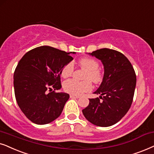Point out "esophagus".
<instances>
[{"label":"esophagus","mask_w":154,"mask_h":154,"mask_svg":"<svg viewBox=\"0 0 154 154\" xmlns=\"http://www.w3.org/2000/svg\"><path fill=\"white\" fill-rule=\"evenodd\" d=\"M70 98H79V96L74 95V94H70Z\"/></svg>","instance_id":"esophagus-1"}]
</instances>
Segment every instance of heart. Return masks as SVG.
<instances>
[{
    "label": "heart",
    "instance_id": "b5f03b06",
    "mask_svg": "<svg viewBox=\"0 0 154 154\" xmlns=\"http://www.w3.org/2000/svg\"><path fill=\"white\" fill-rule=\"evenodd\" d=\"M79 65L80 67L86 70L84 79L87 80L78 82L75 79H69L63 84V88L65 91L75 95H80L92 89L90 80L94 83H99L103 79V72L98 68V63L94 59L87 57L83 58L79 60ZM73 72L74 65L72 62H69L62 68L61 75L64 78H67L72 76Z\"/></svg>",
    "mask_w": 154,
    "mask_h": 154
}]
</instances>
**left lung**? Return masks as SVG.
Returning <instances> with one entry per match:
<instances>
[{"instance_id":"1","label":"left lung","mask_w":154,"mask_h":154,"mask_svg":"<svg viewBox=\"0 0 154 154\" xmlns=\"http://www.w3.org/2000/svg\"><path fill=\"white\" fill-rule=\"evenodd\" d=\"M89 54L101 61L104 75L101 85L94 92L101 96L89 98V104L82 110L83 115L96 126H111L125 116L132 105L136 74L128 59L118 51L101 48Z\"/></svg>"}]
</instances>
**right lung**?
Wrapping results in <instances>:
<instances>
[{"mask_svg":"<svg viewBox=\"0 0 154 154\" xmlns=\"http://www.w3.org/2000/svg\"><path fill=\"white\" fill-rule=\"evenodd\" d=\"M70 53L48 46L37 47L22 57L14 73L17 103L29 120L37 125L50 123L62 112L69 95L61 89L62 68L73 58Z\"/></svg>","mask_w":154,"mask_h":154,"instance_id":"add662e5","label":"right lung"}]
</instances>
